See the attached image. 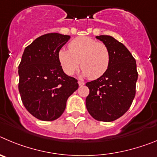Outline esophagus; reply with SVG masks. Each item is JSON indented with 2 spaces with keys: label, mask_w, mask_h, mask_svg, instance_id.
Listing matches in <instances>:
<instances>
[{
  "label": "esophagus",
  "mask_w": 157,
  "mask_h": 157,
  "mask_svg": "<svg viewBox=\"0 0 157 157\" xmlns=\"http://www.w3.org/2000/svg\"><path fill=\"white\" fill-rule=\"evenodd\" d=\"M78 84L80 86H83V85H84V84H85V83H84L83 80H78Z\"/></svg>",
  "instance_id": "obj_1"
}]
</instances>
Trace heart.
<instances>
[{"instance_id":"heart-1","label":"heart","mask_w":157,"mask_h":157,"mask_svg":"<svg viewBox=\"0 0 157 157\" xmlns=\"http://www.w3.org/2000/svg\"><path fill=\"white\" fill-rule=\"evenodd\" d=\"M68 48H62L58 54L59 63L67 75H73L80 64L82 75L91 79L99 78L108 70L111 56L108 47L102 42L80 36L73 39Z\"/></svg>"}]
</instances>
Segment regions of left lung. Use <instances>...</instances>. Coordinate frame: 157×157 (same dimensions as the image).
<instances>
[{"mask_svg":"<svg viewBox=\"0 0 157 157\" xmlns=\"http://www.w3.org/2000/svg\"><path fill=\"white\" fill-rule=\"evenodd\" d=\"M108 47L110 64L106 73L86 83L89 94L86 107L98 121L111 122L122 117L131 107L136 92V62L122 43L107 35L96 36Z\"/></svg>","mask_w":157,"mask_h":157,"instance_id":"obj_1","label":"left lung"}]
</instances>
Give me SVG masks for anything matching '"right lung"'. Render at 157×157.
<instances>
[{
  "label": "right lung",
  "instance_id": "obj_1",
  "mask_svg": "<svg viewBox=\"0 0 157 157\" xmlns=\"http://www.w3.org/2000/svg\"><path fill=\"white\" fill-rule=\"evenodd\" d=\"M70 36L47 33L25 48L19 65V91L22 104L36 119L52 121L64 112L68 98L78 88L66 75L58 54Z\"/></svg>",
  "mask_w": 157,
  "mask_h": 157
}]
</instances>
